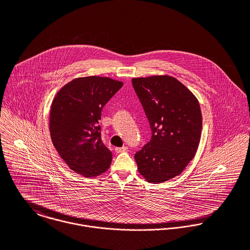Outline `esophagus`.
Returning a JSON list of instances; mask_svg holds the SVG:
<instances>
[{
  "instance_id": "esophagus-1",
  "label": "esophagus",
  "mask_w": 250,
  "mask_h": 250,
  "mask_svg": "<svg viewBox=\"0 0 250 250\" xmlns=\"http://www.w3.org/2000/svg\"><path fill=\"white\" fill-rule=\"evenodd\" d=\"M116 153H121V152H126L128 151V147L127 146H123V147H115L114 148Z\"/></svg>"
}]
</instances>
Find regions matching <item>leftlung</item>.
I'll return each instance as SVG.
<instances>
[{
  "label": "left lung",
  "mask_w": 250,
  "mask_h": 250,
  "mask_svg": "<svg viewBox=\"0 0 250 250\" xmlns=\"http://www.w3.org/2000/svg\"><path fill=\"white\" fill-rule=\"evenodd\" d=\"M149 120L152 138L135 160L139 172L152 184L180 175L200 143L202 113L194 94L174 77L154 75L132 79Z\"/></svg>",
  "instance_id": "1"
}]
</instances>
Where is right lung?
Segmentation results:
<instances>
[{"label": "right lung", "mask_w": 250, "mask_h": 250, "mask_svg": "<svg viewBox=\"0 0 250 250\" xmlns=\"http://www.w3.org/2000/svg\"><path fill=\"white\" fill-rule=\"evenodd\" d=\"M122 85V82L108 77H81L55 95L49 115L51 139L76 173L91 178L108 169L112 155L102 143L98 123L102 108Z\"/></svg>", "instance_id": "right-lung-1"}]
</instances>
